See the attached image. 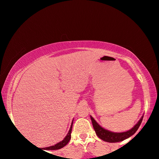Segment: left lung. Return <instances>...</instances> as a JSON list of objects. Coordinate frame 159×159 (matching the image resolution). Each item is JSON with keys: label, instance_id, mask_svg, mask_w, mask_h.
<instances>
[{"label": "left lung", "instance_id": "8db88e82", "mask_svg": "<svg viewBox=\"0 0 159 159\" xmlns=\"http://www.w3.org/2000/svg\"><path fill=\"white\" fill-rule=\"evenodd\" d=\"M143 116H142L140 119H139V120L138 122V123H137L133 128H131L130 130L126 132H123V133H114V132L107 130L106 129L101 127L91 116L90 118L91 120H92L94 130H95L97 135L103 141L111 142H111H121L125 139L130 138V136L135 133L136 131L138 130L139 125L141 124L142 119H143Z\"/></svg>", "mask_w": 159, "mask_h": 159}]
</instances>
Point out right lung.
<instances>
[{"instance_id": "add662e5", "label": "right lung", "mask_w": 159, "mask_h": 159, "mask_svg": "<svg viewBox=\"0 0 159 159\" xmlns=\"http://www.w3.org/2000/svg\"><path fill=\"white\" fill-rule=\"evenodd\" d=\"M72 126H73V121L71 123V127H70V129L69 130L68 134H66V136L64 138V139H63L62 141H61L59 143L56 144L54 145V146H51V147H48L45 148V150H57V149H60L61 148L64 147L65 145H66L67 144L69 143V142L70 139H71V130H72ZM44 149V148H43Z\"/></svg>"}]
</instances>
